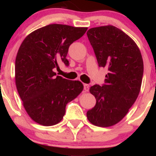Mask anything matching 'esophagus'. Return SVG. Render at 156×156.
I'll list each match as a JSON object with an SVG mask.
<instances>
[{
    "mask_svg": "<svg viewBox=\"0 0 156 156\" xmlns=\"http://www.w3.org/2000/svg\"><path fill=\"white\" fill-rule=\"evenodd\" d=\"M83 89L85 92H88L89 89V84H87V83H84L83 84Z\"/></svg>",
    "mask_w": 156,
    "mask_h": 156,
    "instance_id": "obj_1",
    "label": "esophagus"
}]
</instances>
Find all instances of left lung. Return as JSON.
<instances>
[{"instance_id":"1","label":"left lung","mask_w":156,"mask_h":156,"mask_svg":"<svg viewBox=\"0 0 156 156\" xmlns=\"http://www.w3.org/2000/svg\"><path fill=\"white\" fill-rule=\"evenodd\" d=\"M87 34L99 67L108 70L103 86L90 87L96 104L87 117L94 125L110 127L125 117L137 99L144 72L142 56L133 39L114 26L92 28Z\"/></svg>"}]
</instances>
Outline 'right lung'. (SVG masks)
I'll return each instance as SVG.
<instances>
[{
	"label": "right lung",
	"mask_w": 156,
	"mask_h": 156,
	"mask_svg": "<svg viewBox=\"0 0 156 156\" xmlns=\"http://www.w3.org/2000/svg\"><path fill=\"white\" fill-rule=\"evenodd\" d=\"M85 27L51 24L31 32L15 60V83L23 106L34 121L51 126L62 121L66 105L83 91L78 80L56 76L59 62L66 66L69 45L87 31Z\"/></svg>",
	"instance_id": "1"
}]
</instances>
